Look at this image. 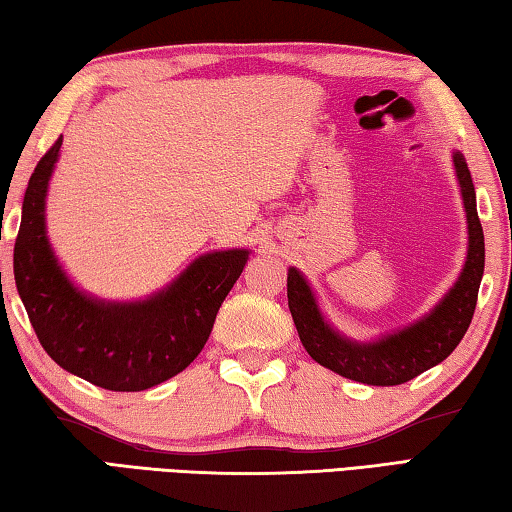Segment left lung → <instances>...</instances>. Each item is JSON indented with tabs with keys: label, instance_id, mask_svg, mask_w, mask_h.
Instances as JSON below:
<instances>
[{
	"label": "left lung",
	"instance_id": "left-lung-1",
	"mask_svg": "<svg viewBox=\"0 0 512 512\" xmlns=\"http://www.w3.org/2000/svg\"><path fill=\"white\" fill-rule=\"evenodd\" d=\"M452 160L467 219V255L456 282L418 320L370 341L352 339L325 318L307 277L296 266L289 268L287 296L293 323L309 357L320 366L368 386H397L438 366L461 343L472 323L479 296L485 244L470 169L461 151H454Z\"/></svg>",
	"mask_w": 512,
	"mask_h": 512
}]
</instances>
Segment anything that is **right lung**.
<instances>
[{"label": "right lung", "instance_id": "obj_1", "mask_svg": "<svg viewBox=\"0 0 512 512\" xmlns=\"http://www.w3.org/2000/svg\"><path fill=\"white\" fill-rule=\"evenodd\" d=\"M60 146L63 137L42 155L24 192L13 250L17 293L40 345L60 368L106 391H146L201 354L250 250L196 257L167 287L140 300L92 296L72 282L47 235V192Z\"/></svg>", "mask_w": 512, "mask_h": 512}]
</instances>
